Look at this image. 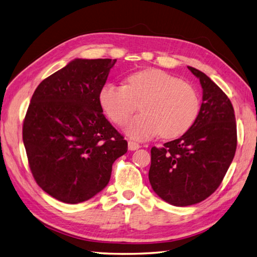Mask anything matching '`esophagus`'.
Here are the masks:
<instances>
[{"label": "esophagus", "instance_id": "1", "mask_svg": "<svg viewBox=\"0 0 257 257\" xmlns=\"http://www.w3.org/2000/svg\"><path fill=\"white\" fill-rule=\"evenodd\" d=\"M139 148H140V145L139 144L135 143V141H128V149L129 150L134 151V150H137Z\"/></svg>", "mask_w": 257, "mask_h": 257}]
</instances>
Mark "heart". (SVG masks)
I'll use <instances>...</instances> for the list:
<instances>
[{
    "label": "heart",
    "instance_id": "1",
    "mask_svg": "<svg viewBox=\"0 0 257 257\" xmlns=\"http://www.w3.org/2000/svg\"><path fill=\"white\" fill-rule=\"evenodd\" d=\"M102 110L123 125L140 105L141 112L125 127L136 140L157 135L176 138L187 133L200 111V97L192 85L161 69L149 68L128 76L125 86L106 84L99 91Z\"/></svg>",
    "mask_w": 257,
    "mask_h": 257
}]
</instances>
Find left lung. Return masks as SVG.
<instances>
[{
    "label": "left lung",
    "instance_id": "8db88e82",
    "mask_svg": "<svg viewBox=\"0 0 257 257\" xmlns=\"http://www.w3.org/2000/svg\"><path fill=\"white\" fill-rule=\"evenodd\" d=\"M200 79L202 105L191 128L161 148H151L149 181L160 198L176 206L205 200L219 188L235 155V114L231 100L210 77L188 66Z\"/></svg>",
    "mask_w": 257,
    "mask_h": 257
}]
</instances>
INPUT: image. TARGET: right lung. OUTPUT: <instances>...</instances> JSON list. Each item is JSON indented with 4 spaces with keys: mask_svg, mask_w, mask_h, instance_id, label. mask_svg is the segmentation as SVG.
<instances>
[{
    "mask_svg": "<svg viewBox=\"0 0 257 257\" xmlns=\"http://www.w3.org/2000/svg\"><path fill=\"white\" fill-rule=\"evenodd\" d=\"M116 59L76 58L48 76L32 96L23 143L36 183L76 204L106 187L112 163L128 150L102 113L99 91Z\"/></svg>",
    "mask_w": 257,
    "mask_h": 257,
    "instance_id": "obj_1",
    "label": "right lung"
}]
</instances>
